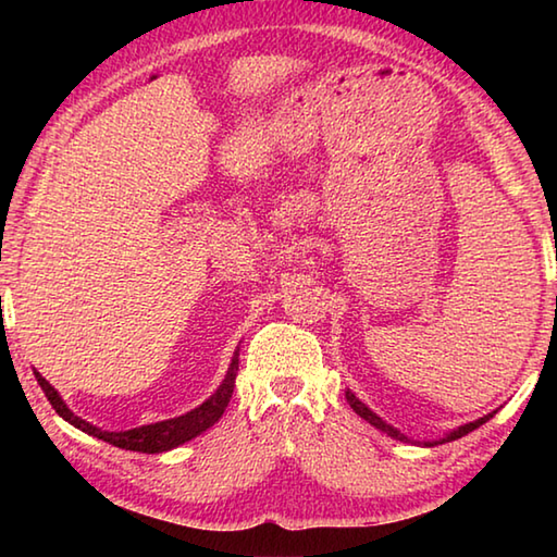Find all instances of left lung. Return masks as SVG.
Masks as SVG:
<instances>
[{"label": "left lung", "instance_id": "obj_1", "mask_svg": "<svg viewBox=\"0 0 557 557\" xmlns=\"http://www.w3.org/2000/svg\"><path fill=\"white\" fill-rule=\"evenodd\" d=\"M346 400H348V405H351L354 408V412L356 414H361V418L366 420V422H371V425L375 428V430H381V432H385V435H391L393 440H400V442H410V437L408 435H403L400 430H395L393 425H388V422L385 420H381L379 414H375L371 408H366V405L356 398V395L351 393V391H346ZM488 418H494V412H488V414H484V418H479V420H474V422H467V425H461V428H457V430H451L447 437H442V440H435V442H425L428 447H432V445H442V442H451V440H459V437H465V435H469L471 430H476V428H482L484 422L488 420Z\"/></svg>", "mask_w": 557, "mask_h": 557}]
</instances>
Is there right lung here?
I'll return each instance as SVG.
<instances>
[{"label":"right lung","instance_id":"add662e5","mask_svg":"<svg viewBox=\"0 0 557 557\" xmlns=\"http://www.w3.org/2000/svg\"><path fill=\"white\" fill-rule=\"evenodd\" d=\"M34 375H36V381H39L41 391L46 393V398H49V403L53 405V410L59 412L65 422H71L73 428H78L86 432V435H92L102 442H110V445H115L120 449L145 451V455H159V451L174 449L178 445H184V442L194 440L196 435H201V432H206L221 420V414L225 408H228L231 395L235 388V375H238V351L233 354L231 369H228V373H225V379L219 385V391H215L209 400L201 403L199 408H194L186 414H178V418H172V420L152 422V425H143V428L125 430V432H108V430L90 425V422H86V420H81L78 414L69 410V405L63 403L59 391H55L39 371H34Z\"/></svg>","mask_w":557,"mask_h":557}]
</instances>
